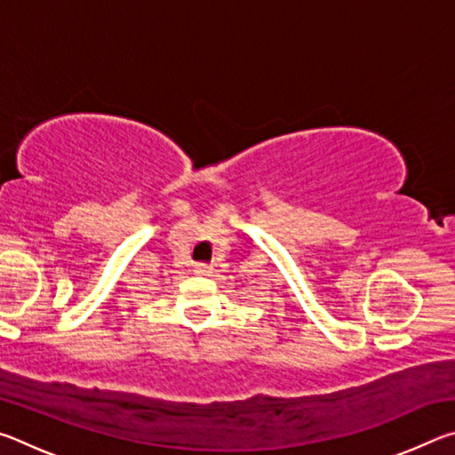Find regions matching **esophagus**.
Listing matches in <instances>:
<instances>
[{
  "instance_id": "1",
  "label": "esophagus",
  "mask_w": 455,
  "mask_h": 455,
  "mask_svg": "<svg viewBox=\"0 0 455 455\" xmlns=\"http://www.w3.org/2000/svg\"><path fill=\"white\" fill-rule=\"evenodd\" d=\"M195 273L198 276H211L212 267L211 265H204V263H198V265H195Z\"/></svg>"
}]
</instances>
